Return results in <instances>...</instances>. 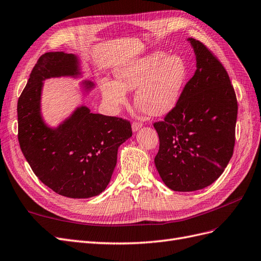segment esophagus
<instances>
[{"mask_svg":"<svg viewBox=\"0 0 261 261\" xmlns=\"http://www.w3.org/2000/svg\"><path fill=\"white\" fill-rule=\"evenodd\" d=\"M143 123L141 122H133V124H132V128H133V130L134 132H137L138 129H140L141 127H143Z\"/></svg>","mask_w":261,"mask_h":261,"instance_id":"34e87169","label":"esophagus"}]
</instances>
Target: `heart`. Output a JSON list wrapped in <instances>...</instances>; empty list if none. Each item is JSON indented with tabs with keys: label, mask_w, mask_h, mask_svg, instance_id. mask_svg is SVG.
<instances>
[{
	"label": "heart",
	"mask_w": 261,
	"mask_h": 261,
	"mask_svg": "<svg viewBox=\"0 0 261 261\" xmlns=\"http://www.w3.org/2000/svg\"><path fill=\"white\" fill-rule=\"evenodd\" d=\"M187 73L183 58L156 51L118 67L115 82L102 81V96L110 108L118 110L127 103V91L137 89L136 106L150 115L160 116L176 106Z\"/></svg>",
	"instance_id": "1"
}]
</instances>
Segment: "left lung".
<instances>
[{
    "label": "left lung",
    "instance_id": "8db88e82",
    "mask_svg": "<svg viewBox=\"0 0 261 261\" xmlns=\"http://www.w3.org/2000/svg\"><path fill=\"white\" fill-rule=\"evenodd\" d=\"M197 69L176 106L155 122L160 146L155 168L172 191L194 192L222 174L233 155L238 100L221 62L202 42L189 38Z\"/></svg>",
    "mask_w": 261,
    "mask_h": 261
}]
</instances>
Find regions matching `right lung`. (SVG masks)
<instances>
[{"label":"right lung","mask_w":261,"mask_h":261,"mask_svg":"<svg viewBox=\"0 0 261 261\" xmlns=\"http://www.w3.org/2000/svg\"><path fill=\"white\" fill-rule=\"evenodd\" d=\"M76 55L48 52L37 61L17 103L18 141L31 170L44 185L68 198H89L102 193L113 174L117 149L132 136L129 121L77 108L57 128L40 112L43 81L77 76ZM90 90L93 84L85 82Z\"/></svg>","instance_id":"right-lung-1"}]
</instances>
